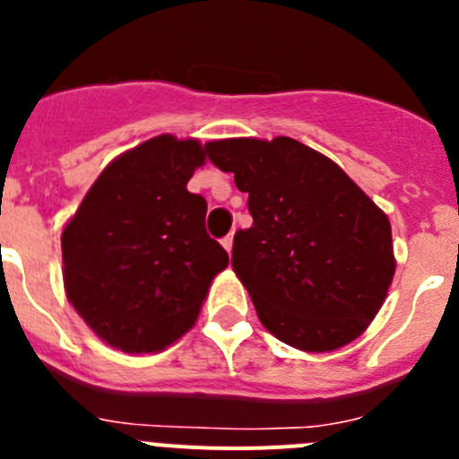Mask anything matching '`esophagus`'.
Instances as JSON below:
<instances>
[{"label":"esophagus","mask_w":459,"mask_h":459,"mask_svg":"<svg viewBox=\"0 0 459 459\" xmlns=\"http://www.w3.org/2000/svg\"><path fill=\"white\" fill-rule=\"evenodd\" d=\"M222 248L227 250V253H232V243H234V234H227L225 238H222Z\"/></svg>","instance_id":"esophagus-1"}]
</instances>
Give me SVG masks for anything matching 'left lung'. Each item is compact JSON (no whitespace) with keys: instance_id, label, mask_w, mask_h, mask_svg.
Masks as SVG:
<instances>
[{"instance_id":"obj_1","label":"left lung","mask_w":459,"mask_h":459,"mask_svg":"<svg viewBox=\"0 0 459 459\" xmlns=\"http://www.w3.org/2000/svg\"><path fill=\"white\" fill-rule=\"evenodd\" d=\"M248 193L232 269L259 322L301 351H333L375 319L395 273L388 216L342 168L291 137L206 142Z\"/></svg>"}]
</instances>
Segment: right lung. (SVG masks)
<instances>
[{"label":"right lung","mask_w":459,"mask_h":459,"mask_svg":"<svg viewBox=\"0 0 459 459\" xmlns=\"http://www.w3.org/2000/svg\"><path fill=\"white\" fill-rule=\"evenodd\" d=\"M204 160L193 137L142 142L100 172L64 227L68 301L115 350L149 354L177 342L230 264L206 234V200L186 188Z\"/></svg>","instance_id":"add662e5"}]
</instances>
